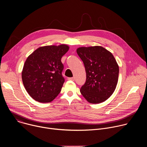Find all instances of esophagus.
I'll return each instance as SVG.
<instances>
[{"instance_id": "esophagus-1", "label": "esophagus", "mask_w": 147, "mask_h": 147, "mask_svg": "<svg viewBox=\"0 0 147 147\" xmlns=\"http://www.w3.org/2000/svg\"><path fill=\"white\" fill-rule=\"evenodd\" d=\"M68 80H71V81H74V77H69Z\"/></svg>"}]
</instances>
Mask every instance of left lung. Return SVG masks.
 Listing matches in <instances>:
<instances>
[{"instance_id": "obj_1", "label": "left lung", "mask_w": 147, "mask_h": 147, "mask_svg": "<svg viewBox=\"0 0 147 147\" xmlns=\"http://www.w3.org/2000/svg\"><path fill=\"white\" fill-rule=\"evenodd\" d=\"M77 53L84 65L86 81L80 92L91 103L107 100L118 82L119 67L111 52L100 46L80 47Z\"/></svg>"}]
</instances>
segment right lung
Wrapping results in <instances>:
<instances>
[{"label":"right lung","instance_id":"right-lung-1","mask_svg":"<svg viewBox=\"0 0 147 147\" xmlns=\"http://www.w3.org/2000/svg\"><path fill=\"white\" fill-rule=\"evenodd\" d=\"M69 49L65 44L41 47L26 59L22 80L26 91L36 101L51 102L60 92L65 82L61 59Z\"/></svg>","mask_w":147,"mask_h":147}]
</instances>
